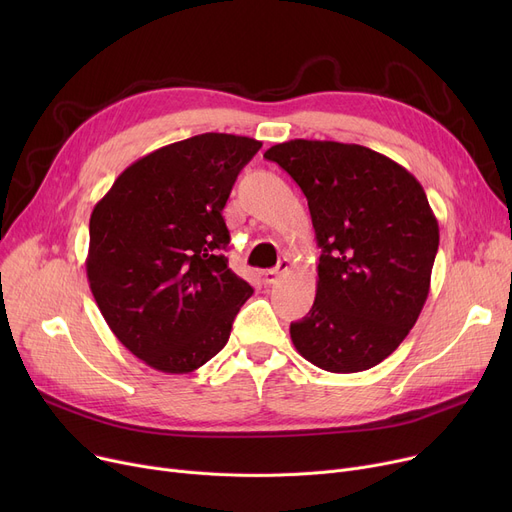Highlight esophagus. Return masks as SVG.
<instances>
[{
	"label": "esophagus",
	"mask_w": 512,
	"mask_h": 512,
	"mask_svg": "<svg viewBox=\"0 0 512 512\" xmlns=\"http://www.w3.org/2000/svg\"><path fill=\"white\" fill-rule=\"evenodd\" d=\"M288 270H290V261H288V259H282V261H278L276 267H272V270L263 272V282H265V284H274V282H278L280 276H284Z\"/></svg>",
	"instance_id": "1"
}]
</instances>
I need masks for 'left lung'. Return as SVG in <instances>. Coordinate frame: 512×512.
I'll return each instance as SVG.
<instances>
[{"instance_id": "left-lung-1", "label": "left lung", "mask_w": 512, "mask_h": 512, "mask_svg": "<svg viewBox=\"0 0 512 512\" xmlns=\"http://www.w3.org/2000/svg\"><path fill=\"white\" fill-rule=\"evenodd\" d=\"M301 186L317 247L311 311L290 324L315 367L357 373L390 357L427 301L440 228L419 180L363 145L294 139L263 153Z\"/></svg>"}]
</instances>
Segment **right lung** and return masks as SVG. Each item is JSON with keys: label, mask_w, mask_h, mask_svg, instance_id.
Wrapping results in <instances>:
<instances>
[{"label": "right lung", "mask_w": 512, "mask_h": 512, "mask_svg": "<svg viewBox=\"0 0 512 512\" xmlns=\"http://www.w3.org/2000/svg\"><path fill=\"white\" fill-rule=\"evenodd\" d=\"M261 143L205 132L128 166L93 207L87 278L116 338L149 367L191 373L226 346L253 288L224 255V207Z\"/></svg>", "instance_id": "obj_1"}]
</instances>
